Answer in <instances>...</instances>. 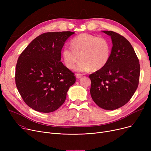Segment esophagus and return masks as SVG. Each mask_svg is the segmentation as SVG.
Segmentation results:
<instances>
[{
    "mask_svg": "<svg viewBox=\"0 0 151 151\" xmlns=\"http://www.w3.org/2000/svg\"><path fill=\"white\" fill-rule=\"evenodd\" d=\"M82 76H83V75H82L81 74H80V73H77V74L76 75V78H78V79L81 78Z\"/></svg>",
    "mask_w": 151,
    "mask_h": 151,
    "instance_id": "34e87169",
    "label": "esophagus"
}]
</instances>
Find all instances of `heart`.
Listing matches in <instances>:
<instances>
[{
  "label": "heart",
  "instance_id": "obj_1",
  "mask_svg": "<svg viewBox=\"0 0 151 151\" xmlns=\"http://www.w3.org/2000/svg\"><path fill=\"white\" fill-rule=\"evenodd\" d=\"M111 47L106 38L83 33L73 38L71 46H65L62 50L65 65L76 71L85 72L91 69L98 70L104 67L109 61Z\"/></svg>",
  "mask_w": 151,
  "mask_h": 151
}]
</instances>
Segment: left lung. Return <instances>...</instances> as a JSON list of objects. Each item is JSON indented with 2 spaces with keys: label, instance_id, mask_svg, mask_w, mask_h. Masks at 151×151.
I'll list each match as a JSON object with an SVG mask.
<instances>
[{
  "label": "left lung",
  "instance_id": "obj_1",
  "mask_svg": "<svg viewBox=\"0 0 151 151\" xmlns=\"http://www.w3.org/2000/svg\"><path fill=\"white\" fill-rule=\"evenodd\" d=\"M102 32L111 38L113 46L107 64L89 75L91 95L101 108L114 110L127 103L139 83V60L130 43L113 31Z\"/></svg>",
  "mask_w": 151,
  "mask_h": 151
}]
</instances>
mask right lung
Listing matches in <instances>:
<instances>
[{
  "label": "right lung",
  "mask_w": 151,
  "mask_h": 151,
  "mask_svg": "<svg viewBox=\"0 0 151 151\" xmlns=\"http://www.w3.org/2000/svg\"><path fill=\"white\" fill-rule=\"evenodd\" d=\"M73 32H54L36 37L21 54L16 66L15 81L23 100L31 108L51 113L62 105L74 73L61 60V51Z\"/></svg>",
  "instance_id": "1"
}]
</instances>
